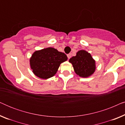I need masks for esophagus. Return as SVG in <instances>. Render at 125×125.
I'll return each mask as SVG.
<instances>
[{"label": "esophagus", "instance_id": "esophagus-1", "mask_svg": "<svg viewBox=\"0 0 125 125\" xmlns=\"http://www.w3.org/2000/svg\"><path fill=\"white\" fill-rule=\"evenodd\" d=\"M71 53H69V54H67V57H68V59H69L71 57Z\"/></svg>", "mask_w": 125, "mask_h": 125}]
</instances>
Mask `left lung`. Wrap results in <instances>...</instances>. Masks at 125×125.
<instances>
[{"label": "left lung", "mask_w": 125, "mask_h": 125, "mask_svg": "<svg viewBox=\"0 0 125 125\" xmlns=\"http://www.w3.org/2000/svg\"><path fill=\"white\" fill-rule=\"evenodd\" d=\"M75 73L81 77H88L95 71V61L91 54L85 50H80L69 59Z\"/></svg>", "instance_id": "obj_1"}]
</instances>
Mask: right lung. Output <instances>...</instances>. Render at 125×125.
I'll return each mask as SVG.
<instances>
[{
	"label": "right lung",
	"instance_id": "add662e5",
	"mask_svg": "<svg viewBox=\"0 0 125 125\" xmlns=\"http://www.w3.org/2000/svg\"><path fill=\"white\" fill-rule=\"evenodd\" d=\"M67 59L64 53L49 47L36 51L32 54L30 60V66L37 77L48 79L56 74L60 64Z\"/></svg>",
	"mask_w": 125,
	"mask_h": 125
}]
</instances>
